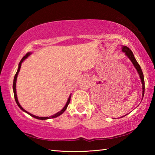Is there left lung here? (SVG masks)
<instances>
[{
    "label": "left lung",
    "mask_w": 155,
    "mask_h": 155,
    "mask_svg": "<svg viewBox=\"0 0 155 155\" xmlns=\"http://www.w3.org/2000/svg\"><path fill=\"white\" fill-rule=\"evenodd\" d=\"M122 51L124 52H125L126 55H127L128 57V58L130 59V61H132L133 64L134 65V66L135 67V68L137 70L139 74H140V78H141V83H142V90H143L142 95H143V97L144 90H145V83H144L143 74L142 70H141V69L140 65H139L137 61H136L135 57H134V55H133V52L131 51V50L129 48H128V47H127V46H122Z\"/></svg>",
    "instance_id": "1"
}]
</instances>
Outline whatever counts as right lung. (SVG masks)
Returning <instances> with one entry per match:
<instances>
[{
  "label": "right lung",
  "instance_id": "add662e5",
  "mask_svg": "<svg viewBox=\"0 0 155 155\" xmlns=\"http://www.w3.org/2000/svg\"><path fill=\"white\" fill-rule=\"evenodd\" d=\"M30 54H31V52H28V53L26 54L25 55L22 57V59H21V61H20V63H19V65H18V68L17 72L15 73V74L14 79V83H13V90H14V98H15V102H16V103H17V104H18V106L21 109H22L23 111H25V112H26V113H27V114H28V115H30L31 116H32V117H35V118H36V119H39V120H47V119H51V118H54V117H58V116H59L60 115H61V114H63V113H64V112L65 111V109H66V108H67L68 105V104H69V103H70V97H71V96H70V97H69V98H68V101H67V103L65 104V107H64V108H63V109H62V110H61V111H60L59 112L57 113L56 114H54V115H52V116H50V117H38V116H36V115H33V114H30V113L27 112V111H26V110H25L24 109L22 108V107H21V105H20V103H19V102H18V98H17V94H16V89H15V87H16V85H15V84H16L17 77H18V72H19L20 70V68H21V64H22V63L23 62V61H24V60H25V59H27V57L30 55Z\"/></svg>",
  "mask_w": 155,
  "mask_h": 155
}]
</instances>
